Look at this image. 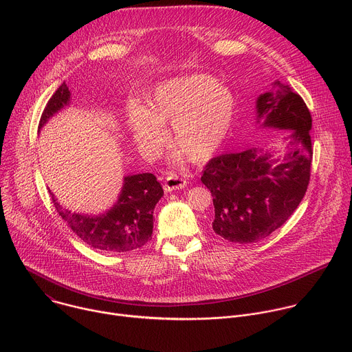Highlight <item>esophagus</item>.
<instances>
[{"label":"esophagus","instance_id":"34e87169","mask_svg":"<svg viewBox=\"0 0 352 352\" xmlns=\"http://www.w3.org/2000/svg\"><path fill=\"white\" fill-rule=\"evenodd\" d=\"M186 186V179L171 173L167 175L166 181H164V190L166 192H173V190H177V189H182Z\"/></svg>","mask_w":352,"mask_h":352}]
</instances>
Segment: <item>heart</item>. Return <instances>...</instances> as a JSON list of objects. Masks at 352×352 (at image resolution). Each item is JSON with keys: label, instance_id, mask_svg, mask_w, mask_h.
Returning <instances> with one entry per match:
<instances>
[{"label": "heart", "instance_id": "1", "mask_svg": "<svg viewBox=\"0 0 352 352\" xmlns=\"http://www.w3.org/2000/svg\"><path fill=\"white\" fill-rule=\"evenodd\" d=\"M235 114L236 98L228 86L212 75L192 74L159 83L147 107L129 104L126 125L146 155L159 153L167 140L166 125H173V146L188 160L200 163L224 144Z\"/></svg>", "mask_w": 352, "mask_h": 352}]
</instances>
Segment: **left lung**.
Listing matches in <instances>:
<instances>
[{"label": "left lung", "mask_w": 352, "mask_h": 352, "mask_svg": "<svg viewBox=\"0 0 352 352\" xmlns=\"http://www.w3.org/2000/svg\"><path fill=\"white\" fill-rule=\"evenodd\" d=\"M256 124L288 131L283 157L249 147L213 157L200 178L213 196V231L230 242H258L280 228L311 178L312 118L300 96L276 80L273 91L256 98Z\"/></svg>", "instance_id": "1"}]
</instances>
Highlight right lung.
I'll list each match as a JSON object with an SVG mask.
<instances>
[{
    "label": "right lung",
    "mask_w": 352,
    "mask_h": 352,
    "mask_svg": "<svg viewBox=\"0 0 352 352\" xmlns=\"http://www.w3.org/2000/svg\"><path fill=\"white\" fill-rule=\"evenodd\" d=\"M69 104L71 91L64 82L48 100L38 131ZM48 192L68 227L90 248L110 254L131 252L147 243L153 232V210L164 195L153 174L125 175L117 202L109 210L98 214H83L63 208L54 193Z\"/></svg>",
    "instance_id": "right-lung-1"
}]
</instances>
